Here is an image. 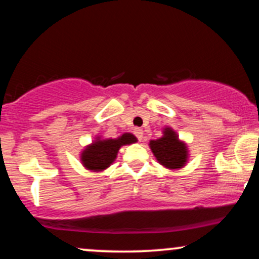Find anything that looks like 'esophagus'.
<instances>
[{
    "mask_svg": "<svg viewBox=\"0 0 259 259\" xmlns=\"http://www.w3.org/2000/svg\"><path fill=\"white\" fill-rule=\"evenodd\" d=\"M134 134H135L136 138H138L140 141H142V139H144V132H142V129L136 127V129H134Z\"/></svg>",
    "mask_w": 259,
    "mask_h": 259,
    "instance_id": "1",
    "label": "esophagus"
}]
</instances>
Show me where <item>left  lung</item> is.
Returning <instances> with one entry per match:
<instances>
[{
    "mask_svg": "<svg viewBox=\"0 0 259 259\" xmlns=\"http://www.w3.org/2000/svg\"><path fill=\"white\" fill-rule=\"evenodd\" d=\"M162 134L159 139L151 140L148 146L160 165L169 170H179L189 162V146L185 141L179 139L173 127H163Z\"/></svg>",
    "mask_w": 259,
    "mask_h": 259,
    "instance_id": "1",
    "label": "left lung"
}]
</instances>
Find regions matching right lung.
Masks as SVG:
<instances>
[{"mask_svg":"<svg viewBox=\"0 0 259 259\" xmlns=\"http://www.w3.org/2000/svg\"><path fill=\"white\" fill-rule=\"evenodd\" d=\"M135 142H138V139L130 133L121 134L115 139H103L102 136L96 135L94 141L86 145L80 152V162L86 170L100 173L114 163L121 146Z\"/></svg>","mask_w":259,"mask_h":259,"instance_id":"right-lung-1","label":"right lung"}]
</instances>
